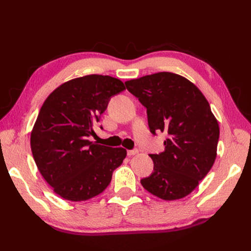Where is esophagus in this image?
<instances>
[{
    "label": "esophagus",
    "mask_w": 251,
    "mask_h": 251,
    "mask_svg": "<svg viewBox=\"0 0 251 251\" xmlns=\"http://www.w3.org/2000/svg\"><path fill=\"white\" fill-rule=\"evenodd\" d=\"M138 150L135 149V150H131V151H127V155L128 156H134V155H137L138 154Z\"/></svg>",
    "instance_id": "34e87169"
}]
</instances>
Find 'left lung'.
<instances>
[{
	"instance_id": "obj_1",
	"label": "left lung",
	"mask_w": 251,
	"mask_h": 251,
	"mask_svg": "<svg viewBox=\"0 0 251 251\" xmlns=\"http://www.w3.org/2000/svg\"><path fill=\"white\" fill-rule=\"evenodd\" d=\"M147 108L150 131L166 132L165 150L151 154L154 172L141 179L149 193L162 200L191 194L214 165L220 128L209 103L192 81L159 72L126 81Z\"/></svg>"
}]
</instances>
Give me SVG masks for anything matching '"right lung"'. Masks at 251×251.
Segmentation results:
<instances>
[{
    "instance_id": "add662e5",
    "label": "right lung",
    "mask_w": 251,
    "mask_h": 251,
    "mask_svg": "<svg viewBox=\"0 0 251 251\" xmlns=\"http://www.w3.org/2000/svg\"><path fill=\"white\" fill-rule=\"evenodd\" d=\"M126 89L109 75L91 74L64 82L46 98L30 136L35 164L55 194L86 201L101 194L126 156L124 148L88 137L111 97Z\"/></svg>"
}]
</instances>
